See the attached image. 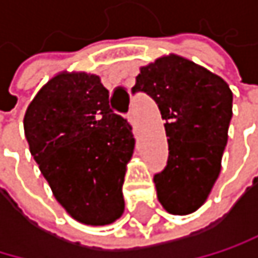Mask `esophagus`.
Returning a JSON list of instances; mask_svg holds the SVG:
<instances>
[{
	"label": "esophagus",
	"instance_id": "obj_1",
	"mask_svg": "<svg viewBox=\"0 0 258 258\" xmlns=\"http://www.w3.org/2000/svg\"><path fill=\"white\" fill-rule=\"evenodd\" d=\"M126 119H128V122H130V125L133 126V128H136V117H135V113H130L126 116Z\"/></svg>",
	"mask_w": 258,
	"mask_h": 258
}]
</instances>
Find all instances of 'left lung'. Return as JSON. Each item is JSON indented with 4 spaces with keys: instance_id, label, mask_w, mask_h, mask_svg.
<instances>
[{
    "instance_id": "8db88e82",
    "label": "left lung",
    "mask_w": 258,
    "mask_h": 258,
    "mask_svg": "<svg viewBox=\"0 0 258 258\" xmlns=\"http://www.w3.org/2000/svg\"><path fill=\"white\" fill-rule=\"evenodd\" d=\"M144 91L165 120L168 161L155 175L168 214L189 215L206 203L221 172L232 119V91L220 76L178 54L141 66L133 93Z\"/></svg>"
}]
</instances>
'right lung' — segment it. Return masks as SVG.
Returning <instances> with one entry per match:
<instances>
[{
    "label": "right lung",
    "mask_w": 258,
    "mask_h": 258,
    "mask_svg": "<svg viewBox=\"0 0 258 258\" xmlns=\"http://www.w3.org/2000/svg\"><path fill=\"white\" fill-rule=\"evenodd\" d=\"M100 77L60 71L27 105L24 136L40 172L76 221L106 226L125 209L122 184L135 139Z\"/></svg>",
    "instance_id": "right-lung-1"
}]
</instances>
